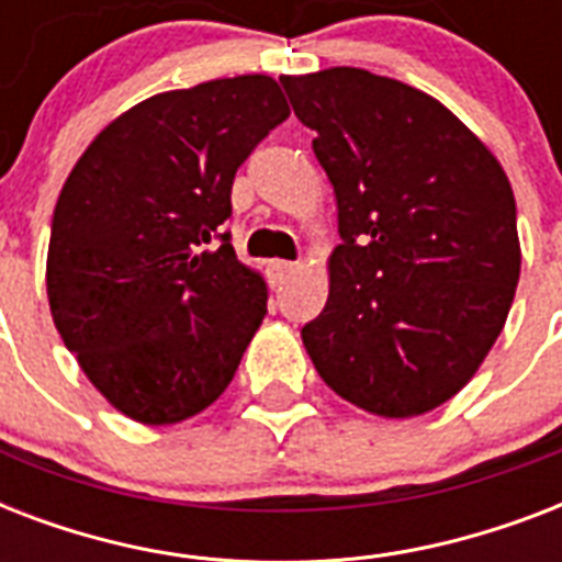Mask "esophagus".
Here are the masks:
<instances>
[{"instance_id":"1","label":"esophagus","mask_w":562,"mask_h":562,"mask_svg":"<svg viewBox=\"0 0 562 562\" xmlns=\"http://www.w3.org/2000/svg\"><path fill=\"white\" fill-rule=\"evenodd\" d=\"M291 271H294V262H285V259H273V262L268 265V273H271L273 285H280V282L289 280Z\"/></svg>"}]
</instances>
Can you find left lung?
I'll use <instances>...</instances> for the list:
<instances>
[{
	"label": "left lung",
	"mask_w": 562,
	"mask_h": 562,
	"mask_svg": "<svg viewBox=\"0 0 562 562\" xmlns=\"http://www.w3.org/2000/svg\"><path fill=\"white\" fill-rule=\"evenodd\" d=\"M338 201L329 300L300 335L338 396L417 417L470 382L519 282L516 201L498 160L426 92L333 66L282 78Z\"/></svg>",
	"instance_id": "1"
}]
</instances>
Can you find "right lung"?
<instances>
[{
    "label": "right lung",
    "mask_w": 562,
    "mask_h": 562,
    "mask_svg": "<svg viewBox=\"0 0 562 562\" xmlns=\"http://www.w3.org/2000/svg\"><path fill=\"white\" fill-rule=\"evenodd\" d=\"M285 119L271 75L160 92L110 122L60 189L52 317L87 379L136 423L212 405L268 315L262 277L221 224L238 166Z\"/></svg>",
    "instance_id": "1"
}]
</instances>
